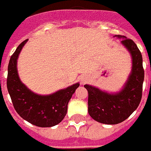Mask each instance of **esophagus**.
Returning <instances> with one entry per match:
<instances>
[{
  "label": "esophagus",
  "instance_id": "1",
  "mask_svg": "<svg viewBox=\"0 0 151 151\" xmlns=\"http://www.w3.org/2000/svg\"><path fill=\"white\" fill-rule=\"evenodd\" d=\"M87 81V79L85 78H81V84H84L85 82Z\"/></svg>",
  "mask_w": 151,
  "mask_h": 151
}]
</instances>
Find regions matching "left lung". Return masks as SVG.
<instances>
[{
	"label": "left lung",
	"instance_id": "obj_1",
	"mask_svg": "<svg viewBox=\"0 0 151 151\" xmlns=\"http://www.w3.org/2000/svg\"><path fill=\"white\" fill-rule=\"evenodd\" d=\"M114 37L123 40L121 43L132 58V69L123 87L111 93L89 84L84 85L88 92V113L95 121L107 125L123 122L137 109L141 101L144 80L143 58L135 42L124 35Z\"/></svg>",
	"mask_w": 151,
	"mask_h": 151
}]
</instances>
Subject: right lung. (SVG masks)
Segmentation results:
<instances>
[{
    "label": "right lung",
    "mask_w": 151,
    "mask_h": 151,
    "mask_svg": "<svg viewBox=\"0 0 151 151\" xmlns=\"http://www.w3.org/2000/svg\"><path fill=\"white\" fill-rule=\"evenodd\" d=\"M29 40L18 46L10 59L8 68L7 88L14 109L19 116L39 127H52L63 119L67 105L79 83L50 95H39L32 91L20 80L17 68L18 56Z\"/></svg>",
    "instance_id": "obj_1"
}]
</instances>
